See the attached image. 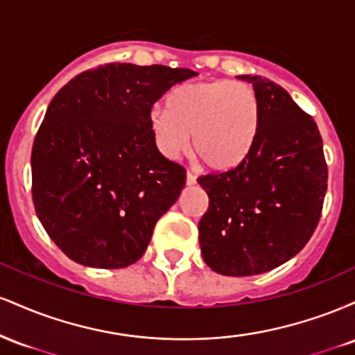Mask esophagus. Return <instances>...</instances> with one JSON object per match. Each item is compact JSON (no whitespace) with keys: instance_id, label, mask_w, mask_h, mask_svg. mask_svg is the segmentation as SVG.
I'll list each match as a JSON object with an SVG mask.
<instances>
[{"instance_id":"34e87169","label":"esophagus","mask_w":355,"mask_h":355,"mask_svg":"<svg viewBox=\"0 0 355 355\" xmlns=\"http://www.w3.org/2000/svg\"><path fill=\"white\" fill-rule=\"evenodd\" d=\"M197 183V177H195L193 172H187V185H195Z\"/></svg>"}]
</instances>
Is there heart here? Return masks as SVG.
Segmentation results:
<instances>
[{"mask_svg": "<svg viewBox=\"0 0 355 355\" xmlns=\"http://www.w3.org/2000/svg\"><path fill=\"white\" fill-rule=\"evenodd\" d=\"M260 107L252 87L242 81H202L173 88L166 110H153L150 128L157 148L177 158L190 146L209 168L229 170L254 146Z\"/></svg>", "mask_w": 355, "mask_h": 355, "instance_id": "1", "label": "heart"}]
</instances>
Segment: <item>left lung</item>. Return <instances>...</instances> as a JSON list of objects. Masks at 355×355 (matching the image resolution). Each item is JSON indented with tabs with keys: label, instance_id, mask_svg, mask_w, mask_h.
Segmentation results:
<instances>
[{
	"label": "left lung",
	"instance_id": "1",
	"mask_svg": "<svg viewBox=\"0 0 355 355\" xmlns=\"http://www.w3.org/2000/svg\"><path fill=\"white\" fill-rule=\"evenodd\" d=\"M259 98L248 155L225 172L198 177L209 210L198 223L202 257L222 275L263 274L299 254L320 220L327 164L313 118L268 78L240 75Z\"/></svg>",
	"mask_w": 355,
	"mask_h": 355
}]
</instances>
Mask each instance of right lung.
<instances>
[{"label":"right lung","instance_id":"obj_1","mask_svg":"<svg viewBox=\"0 0 355 355\" xmlns=\"http://www.w3.org/2000/svg\"><path fill=\"white\" fill-rule=\"evenodd\" d=\"M195 75L108 63L80 73L48 105L31 150V193L46 234L71 260L123 268L145 254L187 178L158 152L150 113Z\"/></svg>","mask_w":355,"mask_h":355}]
</instances>
